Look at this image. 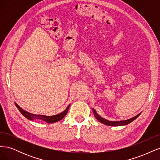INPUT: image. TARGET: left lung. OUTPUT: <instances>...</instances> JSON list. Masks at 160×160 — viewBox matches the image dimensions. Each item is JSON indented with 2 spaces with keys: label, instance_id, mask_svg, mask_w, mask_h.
<instances>
[{
  "label": "left lung",
  "instance_id": "left-lung-1",
  "mask_svg": "<svg viewBox=\"0 0 160 160\" xmlns=\"http://www.w3.org/2000/svg\"><path fill=\"white\" fill-rule=\"evenodd\" d=\"M92 111H93V114L95 115V118L98 119L99 122H100L101 123H102L103 124L107 125H109V126H122V125H126L129 123H130L131 122H132L133 121H134L137 118H138V116L141 114V113H139L138 115H137L136 116H135L133 118H130L129 119L127 120H122V121H109L108 119H105L101 117V116L96 112V111L92 108Z\"/></svg>",
  "mask_w": 160,
  "mask_h": 160
}]
</instances>
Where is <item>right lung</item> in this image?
<instances>
[{
	"instance_id": "1",
	"label": "right lung",
	"mask_w": 160,
	"mask_h": 160,
	"mask_svg": "<svg viewBox=\"0 0 160 160\" xmlns=\"http://www.w3.org/2000/svg\"><path fill=\"white\" fill-rule=\"evenodd\" d=\"M14 104H15L16 107L19 110V111L21 113V114L24 116V117H25L27 119L31 120V121L42 120V121H44V122H47V123H55V122H59V121L61 120L66 115L67 112H68V110H69V106H70V105L67 106V108L63 111H62V112H61L59 114L52 115V116H47V115H37V114H33V113H29V112H28V111L22 109L17 103L14 102Z\"/></svg>"
}]
</instances>
